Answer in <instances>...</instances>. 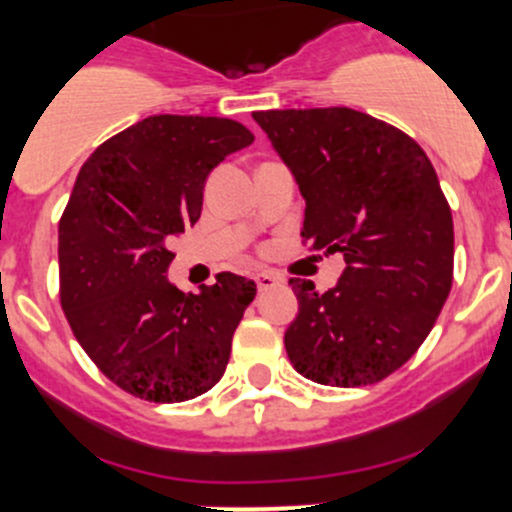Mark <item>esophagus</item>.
I'll use <instances>...</instances> for the list:
<instances>
[{
  "label": "esophagus",
  "mask_w": 512,
  "mask_h": 512,
  "mask_svg": "<svg viewBox=\"0 0 512 512\" xmlns=\"http://www.w3.org/2000/svg\"><path fill=\"white\" fill-rule=\"evenodd\" d=\"M255 285H257V289H260V292H265V289H272L275 285H280V277L272 275V272H257Z\"/></svg>",
  "instance_id": "1"
}]
</instances>
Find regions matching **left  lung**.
<instances>
[{"label": "left lung", "instance_id": "1", "mask_svg": "<svg viewBox=\"0 0 512 512\" xmlns=\"http://www.w3.org/2000/svg\"><path fill=\"white\" fill-rule=\"evenodd\" d=\"M292 170L312 250L347 270L319 294L289 280L299 314L285 332L294 369L327 386H366L406 364L453 282V218L423 148L354 108L252 113Z\"/></svg>", "mask_w": 512, "mask_h": 512}]
</instances>
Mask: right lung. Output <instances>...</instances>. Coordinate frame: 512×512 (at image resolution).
I'll list each match as a JSON object with an SVG mask.
<instances>
[{
    "label": "right lung",
    "mask_w": 512,
    "mask_h": 512,
    "mask_svg": "<svg viewBox=\"0 0 512 512\" xmlns=\"http://www.w3.org/2000/svg\"><path fill=\"white\" fill-rule=\"evenodd\" d=\"M255 141L215 116H148L81 165L59 223L61 309L91 361L128 394L178 404L225 374L257 287L232 272L185 294L165 272L198 223L210 170Z\"/></svg>",
    "instance_id": "obj_1"
}]
</instances>
